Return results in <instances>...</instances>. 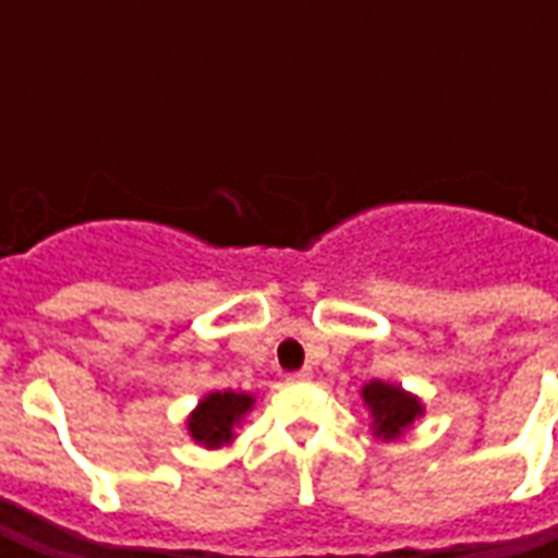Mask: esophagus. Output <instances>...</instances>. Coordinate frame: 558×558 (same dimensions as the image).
Wrapping results in <instances>:
<instances>
[{"instance_id":"34e87169","label":"esophagus","mask_w":558,"mask_h":558,"mask_svg":"<svg viewBox=\"0 0 558 558\" xmlns=\"http://www.w3.org/2000/svg\"><path fill=\"white\" fill-rule=\"evenodd\" d=\"M287 379H290V383H307V379H314V371H311V367H302V371H292Z\"/></svg>"}]
</instances>
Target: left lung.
Wrapping results in <instances>:
<instances>
[{
	"instance_id": "1",
	"label": "left lung",
	"mask_w": 558,
	"mask_h": 558,
	"mask_svg": "<svg viewBox=\"0 0 558 558\" xmlns=\"http://www.w3.org/2000/svg\"><path fill=\"white\" fill-rule=\"evenodd\" d=\"M362 398L371 415H374L376 436H383V439H398L400 433L407 430L412 421L424 412L418 398L407 395L400 386L379 383V379L362 388Z\"/></svg>"
}]
</instances>
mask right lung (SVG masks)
Here are the masks:
<instances>
[{
	"label": "right lung",
	"instance_id": "add662e5",
	"mask_svg": "<svg viewBox=\"0 0 558 558\" xmlns=\"http://www.w3.org/2000/svg\"><path fill=\"white\" fill-rule=\"evenodd\" d=\"M254 407L251 395L239 391H211L206 400H199V407L187 418V430L194 436V442L206 448H220L232 442L235 424L244 418V412Z\"/></svg>",
	"mask_w": 558,
	"mask_h": 558
}]
</instances>
